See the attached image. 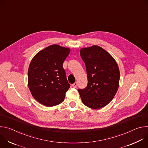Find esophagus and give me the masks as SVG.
<instances>
[{
	"label": "esophagus",
	"mask_w": 148,
	"mask_h": 148,
	"mask_svg": "<svg viewBox=\"0 0 148 148\" xmlns=\"http://www.w3.org/2000/svg\"><path fill=\"white\" fill-rule=\"evenodd\" d=\"M77 82H75L73 85H72V86H73V88H76V87H77Z\"/></svg>",
	"instance_id": "obj_1"
}]
</instances>
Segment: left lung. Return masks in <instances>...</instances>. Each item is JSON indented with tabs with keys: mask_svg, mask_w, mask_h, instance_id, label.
Returning a JSON list of instances; mask_svg holds the SVG:
<instances>
[{
	"mask_svg": "<svg viewBox=\"0 0 148 148\" xmlns=\"http://www.w3.org/2000/svg\"><path fill=\"white\" fill-rule=\"evenodd\" d=\"M80 55L88 76L87 87L78 89L82 101L92 109L103 108L113 99L118 89L120 72L118 64L98 46L81 49Z\"/></svg>",
	"mask_w": 148,
	"mask_h": 148,
	"instance_id": "left-lung-1",
	"label": "left lung"
}]
</instances>
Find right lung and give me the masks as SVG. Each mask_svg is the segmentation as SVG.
Masks as SVG:
<instances>
[{"label": "right lung", "mask_w": 148, "mask_h": 148, "mask_svg": "<svg viewBox=\"0 0 148 148\" xmlns=\"http://www.w3.org/2000/svg\"><path fill=\"white\" fill-rule=\"evenodd\" d=\"M70 49L49 46L32 59L28 69V86L35 99L46 106L61 103L70 88L63 63Z\"/></svg>", "instance_id": "add662e5"}]
</instances>
